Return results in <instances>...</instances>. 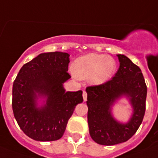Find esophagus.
I'll return each mask as SVG.
<instances>
[{
  "instance_id": "esophagus-1",
  "label": "esophagus",
  "mask_w": 158,
  "mask_h": 158,
  "mask_svg": "<svg viewBox=\"0 0 158 158\" xmlns=\"http://www.w3.org/2000/svg\"><path fill=\"white\" fill-rule=\"evenodd\" d=\"M83 99H84L85 102L87 100V93L85 92V91H84V92H83Z\"/></svg>"
}]
</instances>
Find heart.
I'll list each match as a JSON object with an SVG mask.
<instances>
[{
  "mask_svg": "<svg viewBox=\"0 0 158 158\" xmlns=\"http://www.w3.org/2000/svg\"><path fill=\"white\" fill-rule=\"evenodd\" d=\"M116 63L106 55L90 53L81 56L75 61L73 75L79 79H90L94 85L107 81L114 73Z\"/></svg>",
  "mask_w": 158,
  "mask_h": 158,
  "instance_id": "obj_1",
  "label": "heart"
}]
</instances>
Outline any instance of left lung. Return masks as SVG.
<instances>
[{
	"instance_id": "8db88e82",
	"label": "left lung",
	"mask_w": 158,
	"mask_h": 158,
	"mask_svg": "<svg viewBox=\"0 0 158 158\" xmlns=\"http://www.w3.org/2000/svg\"><path fill=\"white\" fill-rule=\"evenodd\" d=\"M119 68L111 80L99 85L87 87L89 135L102 145L127 141L136 132L145 112L147 86L140 69L124 55H117ZM122 97H127L134 109L128 122L117 121L111 113L112 106Z\"/></svg>"
}]
</instances>
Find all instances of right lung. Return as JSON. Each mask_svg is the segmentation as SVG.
Segmentation results:
<instances>
[{
  "instance_id": "add662e5",
  "label": "right lung",
  "mask_w": 158,
  "mask_h": 158,
  "mask_svg": "<svg viewBox=\"0 0 158 158\" xmlns=\"http://www.w3.org/2000/svg\"><path fill=\"white\" fill-rule=\"evenodd\" d=\"M69 55L55 52L40 54L25 64L13 85L12 106L18 124L27 136L38 141H53L64 133L75 106L83 102L82 91H65L71 77ZM39 98H46L37 106Z\"/></svg>"
}]
</instances>
